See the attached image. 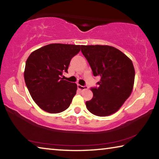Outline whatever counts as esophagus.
I'll use <instances>...</instances> for the list:
<instances>
[{"mask_svg":"<svg viewBox=\"0 0 159 159\" xmlns=\"http://www.w3.org/2000/svg\"><path fill=\"white\" fill-rule=\"evenodd\" d=\"M77 86H78V88H79V89L80 90H84L88 89L87 86H83V85H80L79 84H78Z\"/></svg>","mask_w":159,"mask_h":159,"instance_id":"1","label":"esophagus"}]
</instances>
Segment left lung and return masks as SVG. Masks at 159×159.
Masks as SVG:
<instances>
[{"label":"left lung","mask_w":159,"mask_h":159,"mask_svg":"<svg viewBox=\"0 0 159 159\" xmlns=\"http://www.w3.org/2000/svg\"><path fill=\"white\" fill-rule=\"evenodd\" d=\"M81 52L95 76L100 77L93 97L85 102L88 111L98 116L116 112L130 95L134 80L133 62L121 51L109 45H81Z\"/></svg>","instance_id":"8db88e82"}]
</instances>
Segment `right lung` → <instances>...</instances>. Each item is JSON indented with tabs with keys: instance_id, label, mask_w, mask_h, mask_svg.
<instances>
[{
	"instance_id": "add662e5",
	"label": "right lung",
	"mask_w": 159,
	"mask_h": 159,
	"mask_svg": "<svg viewBox=\"0 0 159 159\" xmlns=\"http://www.w3.org/2000/svg\"><path fill=\"white\" fill-rule=\"evenodd\" d=\"M80 45L52 43L34 51L26 61L25 80L32 99L50 114L64 111L76 94L77 85L63 80L72 57Z\"/></svg>"
}]
</instances>
